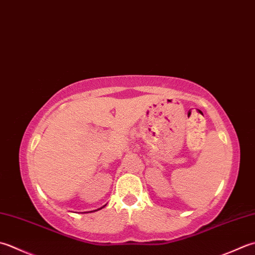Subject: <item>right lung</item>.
Instances as JSON below:
<instances>
[{
    "instance_id": "obj_1",
    "label": "right lung",
    "mask_w": 255,
    "mask_h": 255,
    "mask_svg": "<svg viewBox=\"0 0 255 255\" xmlns=\"http://www.w3.org/2000/svg\"><path fill=\"white\" fill-rule=\"evenodd\" d=\"M104 207H105V206H104ZM104 207H102V208H104ZM102 208H99V209H97V210H101V209H102ZM97 210H95V211H97Z\"/></svg>"
}]
</instances>
